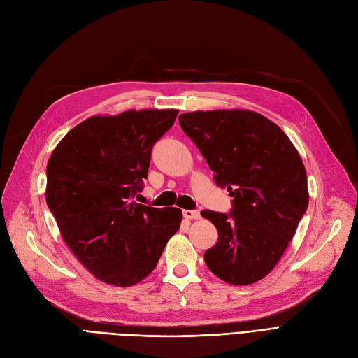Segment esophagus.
Masks as SVG:
<instances>
[{
  "instance_id": "1",
  "label": "esophagus",
  "mask_w": 358,
  "mask_h": 358,
  "mask_svg": "<svg viewBox=\"0 0 358 358\" xmlns=\"http://www.w3.org/2000/svg\"><path fill=\"white\" fill-rule=\"evenodd\" d=\"M182 215L187 220H198V218H201V213L198 210H184Z\"/></svg>"
}]
</instances>
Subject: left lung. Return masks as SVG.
Instances as JSON below:
<instances>
[{
    "label": "left lung",
    "instance_id": "left-lung-1",
    "mask_svg": "<svg viewBox=\"0 0 358 358\" xmlns=\"http://www.w3.org/2000/svg\"><path fill=\"white\" fill-rule=\"evenodd\" d=\"M178 122L217 186L234 198L229 214L201 213L218 232L203 255L206 266L234 285L264 278L308 208L306 171L296 147L278 124L250 110L184 113Z\"/></svg>",
    "mask_w": 358,
    "mask_h": 358
}]
</instances>
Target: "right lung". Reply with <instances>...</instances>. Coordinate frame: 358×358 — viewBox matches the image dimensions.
Listing matches in <instances>:
<instances>
[{
    "mask_svg": "<svg viewBox=\"0 0 358 358\" xmlns=\"http://www.w3.org/2000/svg\"><path fill=\"white\" fill-rule=\"evenodd\" d=\"M177 110L94 116L56 145L45 202L65 244L102 282L131 287L152 273L180 229L178 208H153L134 196L147 178L152 148Z\"/></svg>",
    "mask_w": 358,
    "mask_h": 358,
    "instance_id": "obj_1",
    "label": "right lung"
}]
</instances>
